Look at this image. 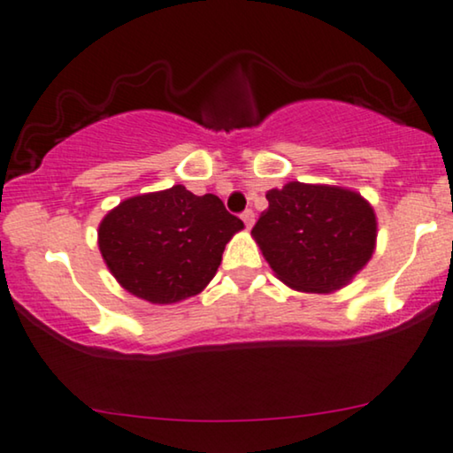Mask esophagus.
I'll return each instance as SVG.
<instances>
[{
  "label": "esophagus",
  "instance_id": "esophagus-1",
  "mask_svg": "<svg viewBox=\"0 0 453 453\" xmlns=\"http://www.w3.org/2000/svg\"><path fill=\"white\" fill-rule=\"evenodd\" d=\"M240 217H242L244 226H246V227H249V230H250V227H252V226H255V211H252V209H246V211H244V213H242V215H240Z\"/></svg>",
  "mask_w": 453,
  "mask_h": 453
}]
</instances>
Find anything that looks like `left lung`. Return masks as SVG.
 <instances>
[{
	"instance_id": "obj_1",
	"label": "left lung",
	"mask_w": 453,
	"mask_h": 453,
	"mask_svg": "<svg viewBox=\"0 0 453 453\" xmlns=\"http://www.w3.org/2000/svg\"><path fill=\"white\" fill-rule=\"evenodd\" d=\"M252 238L275 275L298 292L329 294L352 281L377 242L375 211L358 192L289 182L267 192Z\"/></svg>"
}]
</instances>
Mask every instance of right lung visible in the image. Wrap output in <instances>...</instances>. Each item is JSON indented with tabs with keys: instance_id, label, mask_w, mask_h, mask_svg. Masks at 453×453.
I'll return each mask as SVG.
<instances>
[{
	"instance_id": "obj_1",
	"label": "right lung",
	"mask_w": 453,
	"mask_h": 453,
	"mask_svg": "<svg viewBox=\"0 0 453 453\" xmlns=\"http://www.w3.org/2000/svg\"><path fill=\"white\" fill-rule=\"evenodd\" d=\"M242 227L219 196L176 184L111 209L99 226V250L124 289L150 304H173L207 288Z\"/></svg>"
}]
</instances>
